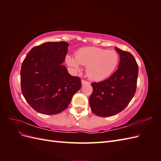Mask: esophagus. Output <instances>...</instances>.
<instances>
[{"instance_id": "34e87169", "label": "esophagus", "mask_w": 161, "mask_h": 161, "mask_svg": "<svg viewBox=\"0 0 161 161\" xmlns=\"http://www.w3.org/2000/svg\"><path fill=\"white\" fill-rule=\"evenodd\" d=\"M81 82H82V85H85V84H89V81L85 80H83V79H82V80H81Z\"/></svg>"}]
</instances>
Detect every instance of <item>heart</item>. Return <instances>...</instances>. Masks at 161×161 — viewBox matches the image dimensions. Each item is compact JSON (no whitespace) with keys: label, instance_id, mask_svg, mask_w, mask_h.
<instances>
[{"label":"heart","instance_id":"heart-1","mask_svg":"<svg viewBox=\"0 0 161 161\" xmlns=\"http://www.w3.org/2000/svg\"><path fill=\"white\" fill-rule=\"evenodd\" d=\"M66 62L75 70L80 69V64L86 66V74L94 80H102L114 72L119 62L118 53L113 50L97 47L80 48L76 56L68 55Z\"/></svg>","mask_w":161,"mask_h":161}]
</instances>
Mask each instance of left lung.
I'll list each match as a JSON object with an SVG mask.
<instances>
[{
	"label": "left lung",
	"instance_id": "8db88e82",
	"mask_svg": "<svg viewBox=\"0 0 161 161\" xmlns=\"http://www.w3.org/2000/svg\"><path fill=\"white\" fill-rule=\"evenodd\" d=\"M120 56L117 70L108 79L92 82L89 105L93 114L100 117L115 115L124 110L135 95L138 65L129 52L115 47Z\"/></svg>",
	"mask_w": 161,
	"mask_h": 161
}]
</instances>
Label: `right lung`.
Masks as SVG:
<instances>
[{"label": "right lung", "instance_id": "add662e5", "mask_svg": "<svg viewBox=\"0 0 161 161\" xmlns=\"http://www.w3.org/2000/svg\"><path fill=\"white\" fill-rule=\"evenodd\" d=\"M69 46L65 42L43 43L33 47L22 63V94L38 113H61L80 89V78L71 76L62 65Z\"/></svg>", "mask_w": 161, "mask_h": 161}]
</instances>
